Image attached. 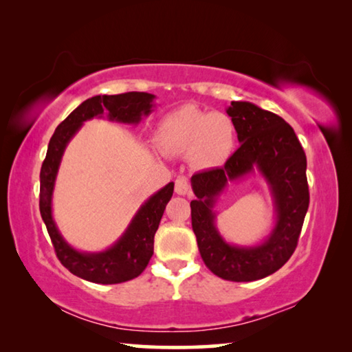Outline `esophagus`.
Returning <instances> with one entry per match:
<instances>
[{
  "mask_svg": "<svg viewBox=\"0 0 352 352\" xmlns=\"http://www.w3.org/2000/svg\"><path fill=\"white\" fill-rule=\"evenodd\" d=\"M175 192L178 195H190V186L186 177H178L175 180Z\"/></svg>",
  "mask_w": 352,
  "mask_h": 352,
  "instance_id": "34e87169",
  "label": "esophagus"
}]
</instances>
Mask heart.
I'll use <instances>...</instances> for the list:
<instances>
[{"label": "heart", "instance_id": "obj_1", "mask_svg": "<svg viewBox=\"0 0 352 352\" xmlns=\"http://www.w3.org/2000/svg\"><path fill=\"white\" fill-rule=\"evenodd\" d=\"M155 140L162 152L174 157L188 155L197 170L219 169L236 147V126L228 115L184 105L160 121Z\"/></svg>", "mask_w": 352, "mask_h": 352}]
</instances>
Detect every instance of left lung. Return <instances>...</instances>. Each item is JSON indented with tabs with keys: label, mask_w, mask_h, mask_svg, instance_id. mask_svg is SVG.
Returning a JSON list of instances; mask_svg holds the SVG:
<instances>
[{
	"label": "left lung",
	"mask_w": 352,
	"mask_h": 352,
	"mask_svg": "<svg viewBox=\"0 0 352 352\" xmlns=\"http://www.w3.org/2000/svg\"><path fill=\"white\" fill-rule=\"evenodd\" d=\"M241 147L223 168L194 174L190 186L192 230L201 259L214 275L234 283L272 275L294 254L309 208L306 153L287 122L247 100L226 109ZM260 174L271 190L276 222L264 240L252 246L226 241L215 225V206L230 182Z\"/></svg>",
	"instance_id": "1"
}]
</instances>
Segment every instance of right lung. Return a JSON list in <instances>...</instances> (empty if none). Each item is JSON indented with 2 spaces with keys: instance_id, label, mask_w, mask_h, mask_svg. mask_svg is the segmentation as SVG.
<instances>
[{
  "instance_id": "1",
  "label": "right lung",
  "mask_w": 352,
  "mask_h": 352,
  "mask_svg": "<svg viewBox=\"0 0 352 352\" xmlns=\"http://www.w3.org/2000/svg\"><path fill=\"white\" fill-rule=\"evenodd\" d=\"M155 107V94L130 91L102 94L83 100L58 124L47 146L46 158L40 170V214L63 267L85 281L96 284H119L140 276L153 254V237L166 205L174 194V182L166 184L142 204L118 241L102 252H83L74 248L62 236L52 216V194L65 148L83 122L93 118H107L111 122L136 126L148 116Z\"/></svg>"
}]
</instances>
